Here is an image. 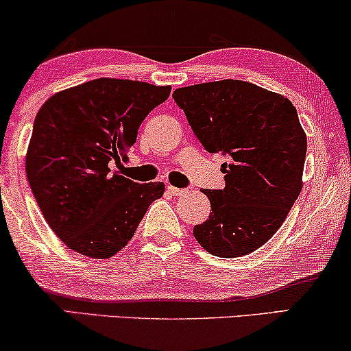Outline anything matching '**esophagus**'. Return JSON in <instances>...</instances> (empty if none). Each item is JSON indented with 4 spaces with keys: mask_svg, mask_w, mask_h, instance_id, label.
Masks as SVG:
<instances>
[{
    "mask_svg": "<svg viewBox=\"0 0 351 351\" xmlns=\"http://www.w3.org/2000/svg\"><path fill=\"white\" fill-rule=\"evenodd\" d=\"M167 190H169V192L174 195V197H182V195L185 193V190L177 189V186H172V185H167Z\"/></svg>",
    "mask_w": 351,
    "mask_h": 351,
    "instance_id": "obj_1",
    "label": "esophagus"
}]
</instances>
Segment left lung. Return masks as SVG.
<instances>
[{"label":"left lung","mask_w":351,"mask_h":351,"mask_svg":"<svg viewBox=\"0 0 351 351\" xmlns=\"http://www.w3.org/2000/svg\"><path fill=\"white\" fill-rule=\"evenodd\" d=\"M172 98L209 153L222 152L226 186L203 190L211 215L193 235L208 253L243 256L279 230L303 186L306 134L289 98L243 80L177 88Z\"/></svg>","instance_id":"obj_1"}]
</instances>
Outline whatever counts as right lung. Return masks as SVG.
Returning a JSON list of instances; mask_svg holds the SVG:
<instances>
[{
  "label": "right lung",
  "instance_id": "right-lung-1",
  "mask_svg": "<svg viewBox=\"0 0 351 351\" xmlns=\"http://www.w3.org/2000/svg\"><path fill=\"white\" fill-rule=\"evenodd\" d=\"M171 85L95 79L48 98L34 122L25 172L40 211L66 247L108 259L129 243L162 182L138 184L109 162L125 159Z\"/></svg>",
  "mask_w": 351,
  "mask_h": 351
}]
</instances>
